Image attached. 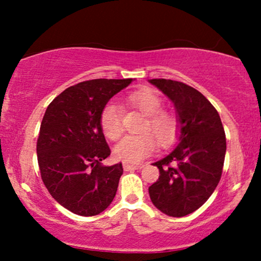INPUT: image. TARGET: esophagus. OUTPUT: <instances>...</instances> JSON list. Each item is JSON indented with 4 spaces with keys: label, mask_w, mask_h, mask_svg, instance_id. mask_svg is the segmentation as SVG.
Instances as JSON below:
<instances>
[{
    "label": "esophagus",
    "mask_w": 261,
    "mask_h": 261,
    "mask_svg": "<svg viewBox=\"0 0 261 261\" xmlns=\"http://www.w3.org/2000/svg\"><path fill=\"white\" fill-rule=\"evenodd\" d=\"M122 167H124L125 170H136V169H141L143 168V164L140 163V164H133V163H124L122 164Z\"/></svg>",
    "instance_id": "esophagus-1"
}]
</instances>
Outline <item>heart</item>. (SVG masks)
<instances>
[{
  "instance_id": "heart-1",
  "label": "heart",
  "mask_w": 261,
  "mask_h": 261,
  "mask_svg": "<svg viewBox=\"0 0 261 261\" xmlns=\"http://www.w3.org/2000/svg\"><path fill=\"white\" fill-rule=\"evenodd\" d=\"M128 99L147 115V120L141 127L142 133L122 137L115 145L114 153L119 160L127 163H137L154 151L153 137L161 146H168L175 140L178 135V121L173 114L162 112V99L151 89L131 93ZM100 127L103 134L110 140L118 139L121 135V109L115 101H109L104 106L100 113Z\"/></svg>"
}]
</instances>
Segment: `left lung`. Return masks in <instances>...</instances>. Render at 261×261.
Segmentation results:
<instances>
[{
  "label": "left lung",
  "mask_w": 261,
  "mask_h": 261,
  "mask_svg": "<svg viewBox=\"0 0 261 261\" xmlns=\"http://www.w3.org/2000/svg\"><path fill=\"white\" fill-rule=\"evenodd\" d=\"M174 103L180 125L179 145L153 166L160 178L148 188L163 214L182 217L207 201L222 175L226 135L217 110L199 91L182 82L149 80Z\"/></svg>",
  "instance_id": "left-lung-1"
}]
</instances>
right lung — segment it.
<instances>
[{"instance_id":"add662e5","label":"right lung","mask_w":261,"mask_h":261,"mask_svg":"<svg viewBox=\"0 0 261 261\" xmlns=\"http://www.w3.org/2000/svg\"><path fill=\"white\" fill-rule=\"evenodd\" d=\"M127 80H91L68 87L44 114L37 142L38 163L47 191L80 216H95L115 197L122 164L101 166L110 154L100 113Z\"/></svg>"}]
</instances>
